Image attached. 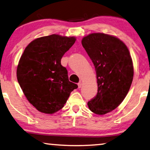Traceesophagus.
Masks as SVG:
<instances>
[{"instance_id": "34e87169", "label": "esophagus", "mask_w": 150, "mask_h": 150, "mask_svg": "<svg viewBox=\"0 0 150 150\" xmlns=\"http://www.w3.org/2000/svg\"><path fill=\"white\" fill-rule=\"evenodd\" d=\"M81 85H82V83L81 82H79V83H78V88L81 87Z\"/></svg>"}]
</instances>
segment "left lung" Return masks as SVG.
<instances>
[{
  "mask_svg": "<svg viewBox=\"0 0 150 150\" xmlns=\"http://www.w3.org/2000/svg\"><path fill=\"white\" fill-rule=\"evenodd\" d=\"M81 43L96 68L98 87L87 105L94 113L104 115L117 108L129 91L134 77L132 57L124 42L113 35L91 33Z\"/></svg>",
  "mask_w": 150,
  "mask_h": 150,
  "instance_id": "left-lung-1",
  "label": "left lung"
}]
</instances>
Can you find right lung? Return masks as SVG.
<instances>
[{
	"label": "right lung",
	"instance_id": "1",
	"mask_svg": "<svg viewBox=\"0 0 150 150\" xmlns=\"http://www.w3.org/2000/svg\"><path fill=\"white\" fill-rule=\"evenodd\" d=\"M75 41V37L55 34L37 38L21 57L16 69L18 82L27 100L40 112L53 114L60 110L78 87L69 81L67 70L61 64Z\"/></svg>",
	"mask_w": 150,
	"mask_h": 150
}]
</instances>
